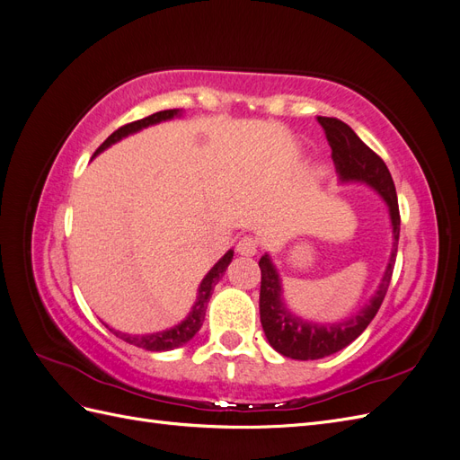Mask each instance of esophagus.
Here are the masks:
<instances>
[{
  "mask_svg": "<svg viewBox=\"0 0 460 460\" xmlns=\"http://www.w3.org/2000/svg\"><path fill=\"white\" fill-rule=\"evenodd\" d=\"M257 249H259V243L255 238H252V235H245V238L238 242V253L243 257L257 255Z\"/></svg>",
  "mask_w": 460,
  "mask_h": 460,
  "instance_id": "esophagus-1",
  "label": "esophagus"
}]
</instances>
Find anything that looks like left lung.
<instances>
[{
  "label": "left lung",
  "instance_id": "obj_1",
  "mask_svg": "<svg viewBox=\"0 0 460 460\" xmlns=\"http://www.w3.org/2000/svg\"><path fill=\"white\" fill-rule=\"evenodd\" d=\"M316 120L323 127L332 147V159L336 164L340 182L365 184L378 193L385 203L389 222H392L394 245L378 289L374 291L365 307L349 318L328 324L313 323V320L291 313L284 301L282 278L276 270V264L269 253L261 257L259 311L264 336L278 353L296 360H316L338 353L367 330L380 309L389 282H392L401 226L395 184L385 163L345 122L330 117H316Z\"/></svg>",
  "mask_w": 460,
  "mask_h": 460
}]
</instances>
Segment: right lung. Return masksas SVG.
<instances>
[{"label":"right lung","mask_w":460,"mask_h":460,"mask_svg":"<svg viewBox=\"0 0 460 460\" xmlns=\"http://www.w3.org/2000/svg\"><path fill=\"white\" fill-rule=\"evenodd\" d=\"M176 117H182V109H166V111H159V113H153L142 120H136V122H130L127 124V127H120L119 130H115L113 134H111L107 140L97 147V151L93 153L95 155H100L102 151H105L107 147H111L113 144L120 142L122 137H127L130 134H136L140 132L147 127H153V124H159V122H164V120H171V119H176ZM234 259V249H228V252L225 253V257H220L215 267L208 270L205 274V278L201 280L199 288H198V299L196 303L191 305V311L188 313V316L182 320V323H178L176 326L169 328V330H163V332H153V333H144V336H137V333H122V332H117L113 328H107L115 333L117 338L124 340L130 345H136V347H142V349L146 351H171V349H176V347H182L184 343H188L196 333L199 332V328L203 326V320H205V311H207V303L208 299H211L213 296V289L215 286L218 284V280L222 276H225L228 264L232 262Z\"/></svg>","instance_id":"right-lung-1"}]
</instances>
